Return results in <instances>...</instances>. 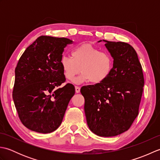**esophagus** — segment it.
Returning a JSON list of instances; mask_svg holds the SVG:
<instances>
[{"label":"esophagus","mask_w":160,"mask_h":160,"mask_svg":"<svg viewBox=\"0 0 160 160\" xmlns=\"http://www.w3.org/2000/svg\"><path fill=\"white\" fill-rule=\"evenodd\" d=\"M75 89H76V92L77 93H78L80 91V87H79L76 86V87H75Z\"/></svg>","instance_id":"obj_1"}]
</instances>
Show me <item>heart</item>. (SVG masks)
<instances>
[{"instance_id":"b5f03b06","label":"heart","mask_w":160,"mask_h":160,"mask_svg":"<svg viewBox=\"0 0 160 160\" xmlns=\"http://www.w3.org/2000/svg\"><path fill=\"white\" fill-rule=\"evenodd\" d=\"M71 57H62L61 67L64 76L69 81L74 80L81 69L82 73L75 80L78 84L89 81L93 84L103 82L113 69V59L110 54L100 52L90 44H83L76 47L71 52Z\"/></svg>"}]
</instances>
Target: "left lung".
Listing matches in <instances>:
<instances>
[{
    "label": "left lung",
    "instance_id": "left-lung-1",
    "mask_svg": "<svg viewBox=\"0 0 160 160\" xmlns=\"http://www.w3.org/2000/svg\"><path fill=\"white\" fill-rule=\"evenodd\" d=\"M103 41L113 58L111 73L103 82L83 86L80 92L90 130L98 136L113 137L127 131L138 116L144 79L133 47Z\"/></svg>",
    "mask_w": 160,
    "mask_h": 160
}]
</instances>
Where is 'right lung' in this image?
<instances>
[{
	"instance_id": "right-lung-1",
	"label": "right lung",
	"mask_w": 160,
	"mask_h": 160,
	"mask_svg": "<svg viewBox=\"0 0 160 160\" xmlns=\"http://www.w3.org/2000/svg\"><path fill=\"white\" fill-rule=\"evenodd\" d=\"M72 40L41 36L20 58L15 69L13 100L22 124L40 133L52 132L62 123L75 87L65 82L60 60Z\"/></svg>"
}]
</instances>
